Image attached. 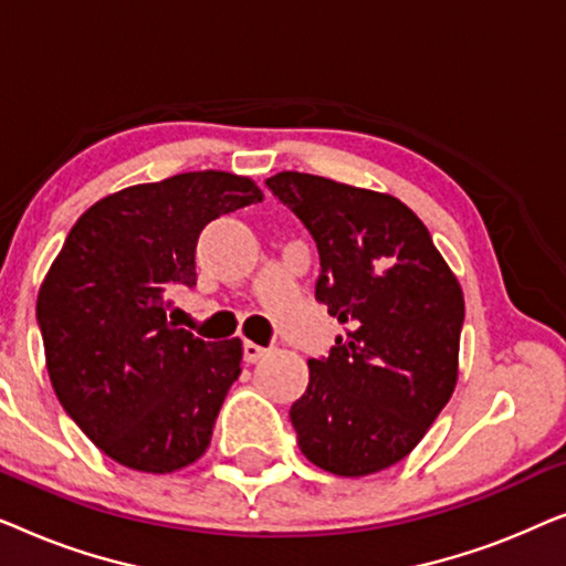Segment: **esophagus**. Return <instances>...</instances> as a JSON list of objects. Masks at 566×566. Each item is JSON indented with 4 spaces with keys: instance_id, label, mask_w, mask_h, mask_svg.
Wrapping results in <instances>:
<instances>
[{
    "instance_id": "obj_1",
    "label": "esophagus",
    "mask_w": 566,
    "mask_h": 566,
    "mask_svg": "<svg viewBox=\"0 0 566 566\" xmlns=\"http://www.w3.org/2000/svg\"><path fill=\"white\" fill-rule=\"evenodd\" d=\"M265 353L268 350L262 345H254V343H250V339H247V343H244V360L247 363H258Z\"/></svg>"
}]
</instances>
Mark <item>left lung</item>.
<instances>
[{
  "instance_id": "obj_1",
  "label": "left lung",
  "mask_w": 566,
  "mask_h": 566,
  "mask_svg": "<svg viewBox=\"0 0 566 566\" xmlns=\"http://www.w3.org/2000/svg\"><path fill=\"white\" fill-rule=\"evenodd\" d=\"M319 250L316 301L345 335L308 360L293 401L298 448L337 476H368L405 459L459 378L461 285L424 223L386 192L304 172L265 180Z\"/></svg>"
}]
</instances>
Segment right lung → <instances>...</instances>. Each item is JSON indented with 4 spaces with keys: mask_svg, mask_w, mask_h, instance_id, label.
<instances>
[{
    "mask_svg": "<svg viewBox=\"0 0 566 566\" xmlns=\"http://www.w3.org/2000/svg\"><path fill=\"white\" fill-rule=\"evenodd\" d=\"M219 169L134 185L87 208L38 293L45 368L66 415L105 455L146 474L190 467L242 368V339L206 343L167 322L192 289L206 223L260 203Z\"/></svg>",
    "mask_w": 566,
    "mask_h": 566,
    "instance_id": "1",
    "label": "right lung"
}]
</instances>
